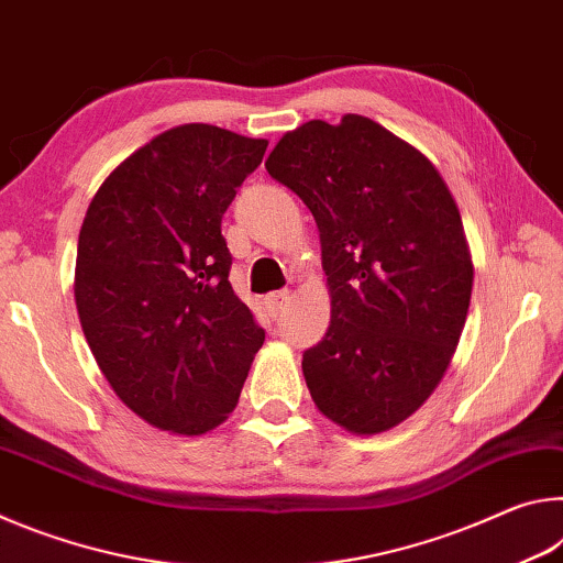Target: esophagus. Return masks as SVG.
Here are the masks:
<instances>
[{
  "mask_svg": "<svg viewBox=\"0 0 563 563\" xmlns=\"http://www.w3.org/2000/svg\"><path fill=\"white\" fill-rule=\"evenodd\" d=\"M288 300H290V290H278V292H271L268 298H265V305H268V312L275 318L285 308V305H288Z\"/></svg>",
  "mask_w": 563,
  "mask_h": 563,
  "instance_id": "obj_1",
  "label": "esophagus"
}]
</instances>
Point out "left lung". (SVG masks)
<instances>
[{
	"label": "left lung",
	"mask_w": 563,
	"mask_h": 563,
	"mask_svg": "<svg viewBox=\"0 0 563 563\" xmlns=\"http://www.w3.org/2000/svg\"><path fill=\"white\" fill-rule=\"evenodd\" d=\"M265 168L320 231L332 310L302 352L312 402L352 434L393 430L434 393L464 330L474 265L460 208L422 151L357 113L288 131Z\"/></svg>",
	"instance_id": "1"
}]
</instances>
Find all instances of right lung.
Wrapping results in <instances>:
<instances>
[{
  "instance_id": "1",
  "label": "right lung",
  "mask_w": 563,
  "mask_h": 563,
  "mask_svg": "<svg viewBox=\"0 0 563 563\" xmlns=\"http://www.w3.org/2000/svg\"><path fill=\"white\" fill-rule=\"evenodd\" d=\"M268 141L184 123L119 164L91 198L74 298L113 393L158 430L225 422L265 332L228 280V206Z\"/></svg>"
}]
</instances>
